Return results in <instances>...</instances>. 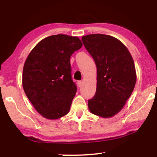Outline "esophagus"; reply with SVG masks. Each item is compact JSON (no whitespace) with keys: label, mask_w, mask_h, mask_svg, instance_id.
I'll use <instances>...</instances> for the list:
<instances>
[{"label":"esophagus","mask_w":157,"mask_h":157,"mask_svg":"<svg viewBox=\"0 0 157 157\" xmlns=\"http://www.w3.org/2000/svg\"><path fill=\"white\" fill-rule=\"evenodd\" d=\"M78 83V86L79 87H81L83 86V81H78V83Z\"/></svg>","instance_id":"1"}]
</instances>
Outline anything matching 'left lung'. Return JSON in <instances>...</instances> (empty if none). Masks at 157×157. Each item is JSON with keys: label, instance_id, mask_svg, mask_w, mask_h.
Returning <instances> with one entry per match:
<instances>
[{"label": "left lung", "instance_id": "obj_1", "mask_svg": "<svg viewBox=\"0 0 157 157\" xmlns=\"http://www.w3.org/2000/svg\"><path fill=\"white\" fill-rule=\"evenodd\" d=\"M97 68L96 91L89 100L90 112L111 118L124 108L136 81L134 62L121 41L104 34H90L81 38Z\"/></svg>", "mask_w": 157, "mask_h": 157}]
</instances>
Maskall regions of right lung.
I'll use <instances>...</instances> for the list:
<instances>
[{
  "mask_svg": "<svg viewBox=\"0 0 157 157\" xmlns=\"http://www.w3.org/2000/svg\"><path fill=\"white\" fill-rule=\"evenodd\" d=\"M83 44L76 36L59 34L40 40L23 66L25 95L42 117L55 120L69 112L76 86L71 79L70 58Z\"/></svg>",
  "mask_w": 157,
  "mask_h": 157,
  "instance_id": "obj_1",
  "label": "right lung"
}]
</instances>
